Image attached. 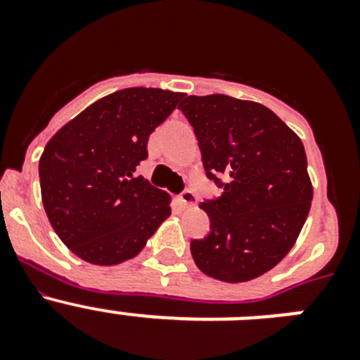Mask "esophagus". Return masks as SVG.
Instances as JSON below:
<instances>
[{
    "mask_svg": "<svg viewBox=\"0 0 360 360\" xmlns=\"http://www.w3.org/2000/svg\"><path fill=\"white\" fill-rule=\"evenodd\" d=\"M180 198V202H182V205H186V207H193V205H196V202H198V198H196V195L193 193L191 189H186L182 193V195L178 196Z\"/></svg>",
    "mask_w": 360,
    "mask_h": 360,
    "instance_id": "34e87169",
    "label": "esophagus"
}]
</instances>
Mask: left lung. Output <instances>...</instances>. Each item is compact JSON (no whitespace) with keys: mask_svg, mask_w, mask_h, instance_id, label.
<instances>
[{"mask_svg":"<svg viewBox=\"0 0 360 360\" xmlns=\"http://www.w3.org/2000/svg\"><path fill=\"white\" fill-rule=\"evenodd\" d=\"M178 108L195 128L205 173L224 187L218 200L200 205L211 232L191 241L193 259L219 281L259 278L290 252L310 211L314 187L303 142L252 101L189 95Z\"/></svg>","mask_w":360,"mask_h":360,"instance_id":"obj_1","label":"left lung"}]
</instances>
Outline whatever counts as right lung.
Segmentation results:
<instances>
[{
    "label": "right lung",
    "instance_id": "right-lung-1",
    "mask_svg": "<svg viewBox=\"0 0 360 360\" xmlns=\"http://www.w3.org/2000/svg\"><path fill=\"white\" fill-rule=\"evenodd\" d=\"M184 94L126 88L81 111L39 158L41 198L50 225L75 256L119 265L144 249L171 214V196L135 176L148 139Z\"/></svg>",
    "mask_w": 360,
    "mask_h": 360
}]
</instances>
